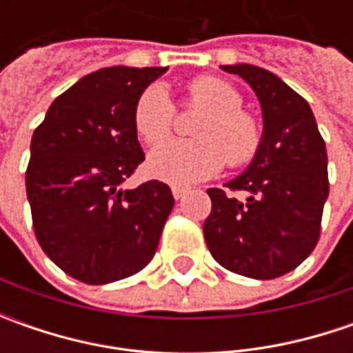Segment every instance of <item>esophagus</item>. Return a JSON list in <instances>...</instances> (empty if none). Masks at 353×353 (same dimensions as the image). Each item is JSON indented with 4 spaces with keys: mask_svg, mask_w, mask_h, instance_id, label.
Masks as SVG:
<instances>
[{
    "mask_svg": "<svg viewBox=\"0 0 353 353\" xmlns=\"http://www.w3.org/2000/svg\"><path fill=\"white\" fill-rule=\"evenodd\" d=\"M188 194V188H184V186H172V196L176 198V200H181Z\"/></svg>",
    "mask_w": 353,
    "mask_h": 353,
    "instance_id": "obj_1",
    "label": "esophagus"
}]
</instances>
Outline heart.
<instances>
[{
	"instance_id": "obj_1",
	"label": "heart",
	"mask_w": 353,
	"mask_h": 353,
	"mask_svg": "<svg viewBox=\"0 0 353 353\" xmlns=\"http://www.w3.org/2000/svg\"><path fill=\"white\" fill-rule=\"evenodd\" d=\"M186 103L204 112L194 123V139L161 143L147 159L151 176L170 184H192L214 176L228 161L230 167L251 163L263 145L259 117L243 110V98L230 82L202 76L188 84ZM135 129L149 145L163 141L172 129L174 103L163 84L143 90L133 112Z\"/></svg>"
}]
</instances>
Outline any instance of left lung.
Listing matches in <instances>:
<instances>
[{
	"instance_id": "8db88e82",
	"label": "left lung",
	"mask_w": 353,
	"mask_h": 353,
	"mask_svg": "<svg viewBox=\"0 0 353 353\" xmlns=\"http://www.w3.org/2000/svg\"><path fill=\"white\" fill-rule=\"evenodd\" d=\"M243 78L261 103L263 145L248 169L225 184L241 192L208 188L212 212L204 239L228 271L275 279L312 253L328 198L326 145L310 105L273 72L253 64H224Z\"/></svg>"
}]
</instances>
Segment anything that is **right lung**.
<instances>
[{"mask_svg":"<svg viewBox=\"0 0 353 353\" xmlns=\"http://www.w3.org/2000/svg\"><path fill=\"white\" fill-rule=\"evenodd\" d=\"M163 66H112L84 76L50 103L31 139L25 174L37 241L70 277L105 285L155 255L174 206L165 183L121 188L143 163L133 121Z\"/></svg>","mask_w":353,"mask_h":353,"instance_id":"right-lung-1","label":"right lung"}]
</instances>
